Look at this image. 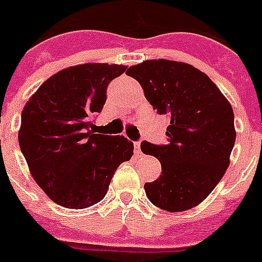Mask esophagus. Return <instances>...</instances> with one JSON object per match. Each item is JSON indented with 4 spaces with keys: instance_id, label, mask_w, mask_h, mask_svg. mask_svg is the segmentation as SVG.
Returning a JSON list of instances; mask_svg holds the SVG:
<instances>
[{
    "instance_id": "34e87169",
    "label": "esophagus",
    "mask_w": 262,
    "mask_h": 262,
    "mask_svg": "<svg viewBox=\"0 0 262 262\" xmlns=\"http://www.w3.org/2000/svg\"><path fill=\"white\" fill-rule=\"evenodd\" d=\"M134 151H135V154H140V141H135L134 143Z\"/></svg>"
}]
</instances>
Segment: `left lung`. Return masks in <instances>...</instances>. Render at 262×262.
I'll return each instance as SVG.
<instances>
[{
    "mask_svg": "<svg viewBox=\"0 0 262 262\" xmlns=\"http://www.w3.org/2000/svg\"><path fill=\"white\" fill-rule=\"evenodd\" d=\"M158 114L170 118L163 145L143 141L141 151L159 159L162 173L144 185L157 207L181 212L207 198L229 167L235 143L230 103L203 72L172 60L129 67Z\"/></svg>",
    "mask_w": 262,
    "mask_h": 262,
    "instance_id": "left-lung-1",
    "label": "left lung"
}]
</instances>
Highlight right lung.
<instances>
[{
  "mask_svg": "<svg viewBox=\"0 0 262 262\" xmlns=\"http://www.w3.org/2000/svg\"><path fill=\"white\" fill-rule=\"evenodd\" d=\"M124 71L116 64L71 67L50 77L24 106L20 150L39 188L63 207L100 202L119 164L133 157V141L90 129L109 83Z\"/></svg>",
  "mask_w": 262,
  "mask_h": 262,
  "instance_id": "right-lung-1",
  "label": "right lung"
}]
</instances>
